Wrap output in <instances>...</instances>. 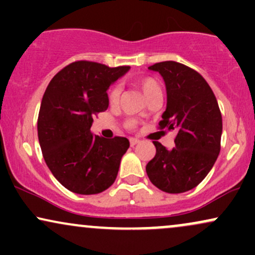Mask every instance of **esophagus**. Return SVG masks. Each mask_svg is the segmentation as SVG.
I'll return each mask as SVG.
<instances>
[{
    "label": "esophagus",
    "instance_id": "34e87169",
    "mask_svg": "<svg viewBox=\"0 0 255 255\" xmlns=\"http://www.w3.org/2000/svg\"><path fill=\"white\" fill-rule=\"evenodd\" d=\"M129 142H130V146H134V145L139 144V139H135V137H130Z\"/></svg>",
    "mask_w": 255,
    "mask_h": 255
}]
</instances>
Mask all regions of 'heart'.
Masks as SVG:
<instances>
[{
	"label": "heart",
	"mask_w": 255,
	"mask_h": 255,
	"mask_svg": "<svg viewBox=\"0 0 255 255\" xmlns=\"http://www.w3.org/2000/svg\"><path fill=\"white\" fill-rule=\"evenodd\" d=\"M135 86L142 92V95L145 96L146 99H150L153 97L154 95H158V93H162V90H160L159 84L154 80L153 78H142L139 79V80L135 81ZM120 87H114L113 90L110 91L109 93V101L111 104H118L120 99Z\"/></svg>",
	"instance_id": "1"
}]
</instances>
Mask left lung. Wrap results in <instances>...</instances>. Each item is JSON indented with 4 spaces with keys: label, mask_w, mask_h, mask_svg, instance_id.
<instances>
[{
    "label": "left lung",
    "mask_w": 255,
    "mask_h": 255,
    "mask_svg": "<svg viewBox=\"0 0 255 255\" xmlns=\"http://www.w3.org/2000/svg\"><path fill=\"white\" fill-rule=\"evenodd\" d=\"M163 78L166 108L160 128L176 133L170 150L154 141L156 156L146 165L150 181L160 191L176 194L197 187L221 151L222 115L211 87L189 67L165 61L148 67Z\"/></svg>",
    "instance_id": "8db88e82"
}]
</instances>
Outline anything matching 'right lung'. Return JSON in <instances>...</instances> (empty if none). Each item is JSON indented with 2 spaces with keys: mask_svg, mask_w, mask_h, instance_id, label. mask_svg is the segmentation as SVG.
<instances>
[{
  "mask_svg": "<svg viewBox=\"0 0 255 255\" xmlns=\"http://www.w3.org/2000/svg\"><path fill=\"white\" fill-rule=\"evenodd\" d=\"M130 67L78 61L51 79L38 116V139L55 178L77 194H98L115 182L126 137L93 135V118L109 107L107 91Z\"/></svg>",
  "mask_w": 255,
  "mask_h": 255,
  "instance_id": "add662e5",
  "label": "right lung"
}]
</instances>
